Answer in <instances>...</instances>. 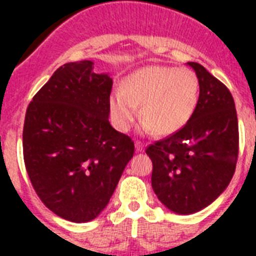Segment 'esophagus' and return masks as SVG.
<instances>
[{
    "mask_svg": "<svg viewBox=\"0 0 256 256\" xmlns=\"http://www.w3.org/2000/svg\"><path fill=\"white\" fill-rule=\"evenodd\" d=\"M144 150V144H140V142H136V152H140Z\"/></svg>",
    "mask_w": 256,
    "mask_h": 256,
    "instance_id": "1",
    "label": "esophagus"
}]
</instances>
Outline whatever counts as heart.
<instances>
[{"label":"heart","instance_id":"b5f03b06","mask_svg":"<svg viewBox=\"0 0 256 256\" xmlns=\"http://www.w3.org/2000/svg\"><path fill=\"white\" fill-rule=\"evenodd\" d=\"M198 100L199 80L192 70L152 65L124 78L122 92L108 98V110L118 132L132 128L140 108L144 130L171 136L190 122Z\"/></svg>","mask_w":256,"mask_h":256}]
</instances>
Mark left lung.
<instances>
[{
  "instance_id": "1",
  "label": "left lung",
  "mask_w": 256,
  "mask_h": 256,
  "mask_svg": "<svg viewBox=\"0 0 256 256\" xmlns=\"http://www.w3.org/2000/svg\"><path fill=\"white\" fill-rule=\"evenodd\" d=\"M199 80L198 106L178 132L150 144L152 186L162 204L190 215L228 186L238 160V116L230 90L202 65L187 62Z\"/></svg>"
}]
</instances>
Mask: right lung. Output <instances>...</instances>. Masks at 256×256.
Wrapping results in <instances>:
<instances>
[{
	"mask_svg": "<svg viewBox=\"0 0 256 256\" xmlns=\"http://www.w3.org/2000/svg\"><path fill=\"white\" fill-rule=\"evenodd\" d=\"M112 80L92 61L54 72L26 110L24 160L45 206L76 223L90 222L108 206L134 142L108 122Z\"/></svg>",
	"mask_w": 256,
	"mask_h": 256,
	"instance_id": "1",
	"label": "right lung"
}]
</instances>
